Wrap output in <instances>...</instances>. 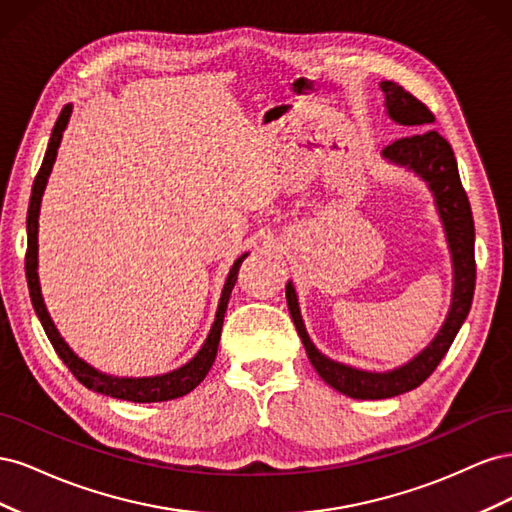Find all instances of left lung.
<instances>
[{
	"instance_id": "1",
	"label": "left lung",
	"mask_w": 512,
	"mask_h": 512,
	"mask_svg": "<svg viewBox=\"0 0 512 512\" xmlns=\"http://www.w3.org/2000/svg\"><path fill=\"white\" fill-rule=\"evenodd\" d=\"M380 89L384 94L386 115L399 123V126L425 128L436 119L421 100H416L401 85L393 81H382ZM382 158L389 164L410 170V173L427 183L444 228L448 252H451L453 294L451 307H448L440 331L414 359L391 371H365L337 363L314 346L303 324L297 290H294L292 282L286 284L288 312L294 320V327L299 331L309 363L314 365L324 382L352 399H386L421 386L433 374V369L440 365L453 339L457 337L463 320L468 318L476 284L474 220L468 194L459 179L453 147L436 130H425L399 138V141L384 147Z\"/></svg>"
}]
</instances>
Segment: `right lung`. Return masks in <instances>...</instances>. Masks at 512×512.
I'll return each instance as SVG.
<instances>
[{"label": "right lung", "mask_w": 512, "mask_h": 512, "mask_svg": "<svg viewBox=\"0 0 512 512\" xmlns=\"http://www.w3.org/2000/svg\"><path fill=\"white\" fill-rule=\"evenodd\" d=\"M70 117H72V104H66L64 111L59 113V117L55 121V128H53L51 138H49V147H46L42 166H40L38 175L34 179L32 198H29V209H27L25 275H27L29 297H32V305L36 309V316L42 322V329H44L46 337H49V342L53 344L55 352L59 354V359L66 363V367L72 371L74 378L79 380L83 386H87L89 391L102 393V395L115 397V399L134 401V404H153V401H168V399H177V397L188 395L190 391L196 389L200 382L205 380V376L209 374V369L215 361V354H218L220 333H222L228 299H230L232 288H235L237 273H239L241 262L247 258V252L241 254L235 260V265L230 267L226 284L222 288L218 312H215V320L211 324V331L205 339V344L200 346V350L185 365H181L173 371H166V374H160V376L128 378V376L104 374V371H100L94 365H89L87 361H83L81 356L66 344V339L59 335L55 322L49 314V309H46V305H44L40 277H38V218H40V205H42L46 183H49V177H51L53 164L57 160V149L61 145V138H64V132L68 128Z\"/></svg>", "instance_id": "obj_1"}]
</instances>
